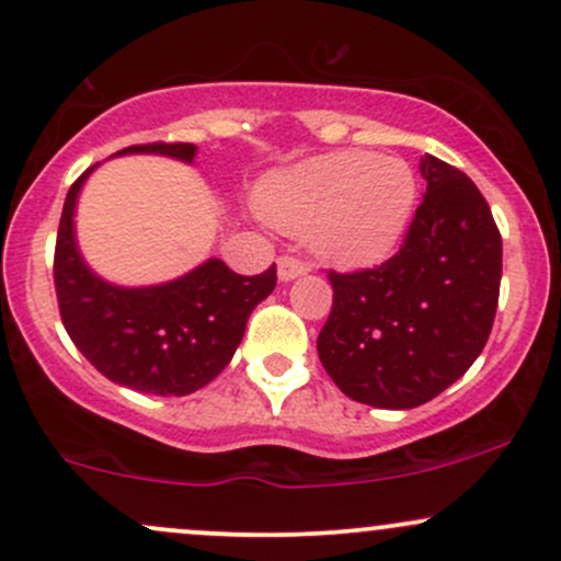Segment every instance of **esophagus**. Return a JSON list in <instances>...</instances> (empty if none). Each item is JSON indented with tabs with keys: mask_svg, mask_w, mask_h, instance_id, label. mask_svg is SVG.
Segmentation results:
<instances>
[{
	"mask_svg": "<svg viewBox=\"0 0 561 561\" xmlns=\"http://www.w3.org/2000/svg\"><path fill=\"white\" fill-rule=\"evenodd\" d=\"M310 270V264L297 260V256H280L278 260V278L280 280H294L299 275H305Z\"/></svg>",
	"mask_w": 561,
	"mask_h": 561,
	"instance_id": "esophagus-1",
	"label": "esophagus"
}]
</instances>
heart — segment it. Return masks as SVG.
I'll return each mask as SVG.
<instances>
[{
  "label": "heart",
  "instance_id": "heart-1",
  "mask_svg": "<svg viewBox=\"0 0 561 561\" xmlns=\"http://www.w3.org/2000/svg\"><path fill=\"white\" fill-rule=\"evenodd\" d=\"M419 182L402 159L344 150L270 174L264 217L288 232L310 230L312 247L339 264H376L405 236Z\"/></svg>",
  "mask_w": 561,
  "mask_h": 561
}]
</instances>
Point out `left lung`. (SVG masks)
<instances>
[{"instance_id":"left-lung-1","label":"left lung","mask_w":561,"mask_h":561,"mask_svg":"<svg viewBox=\"0 0 561 561\" xmlns=\"http://www.w3.org/2000/svg\"><path fill=\"white\" fill-rule=\"evenodd\" d=\"M424 201L400 251L374 270L329 273L333 307L318 336L323 368L374 408H416L480 357L501 291V232L480 187L424 156Z\"/></svg>"}]
</instances>
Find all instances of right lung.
Wrapping results in <instances>:
<instances>
[{
    "label": "right lung",
    "mask_w": 561,
    "mask_h": 561,
    "mask_svg": "<svg viewBox=\"0 0 561 561\" xmlns=\"http://www.w3.org/2000/svg\"><path fill=\"white\" fill-rule=\"evenodd\" d=\"M191 142L129 145L124 153H159L191 163ZM87 169L62 204L55 243V294L62 325L105 379L161 398L206 387L232 360L251 310L273 294L275 264L262 275H238L222 260L198 264L161 286L124 288L105 283L81 260L73 211Z\"/></svg>",
    "instance_id": "obj_1"
}]
</instances>
